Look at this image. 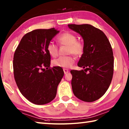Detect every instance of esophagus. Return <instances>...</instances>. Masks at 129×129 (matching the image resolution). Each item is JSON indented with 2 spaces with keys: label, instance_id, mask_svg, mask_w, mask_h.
Returning <instances> with one entry per match:
<instances>
[{
  "label": "esophagus",
  "instance_id": "34e87169",
  "mask_svg": "<svg viewBox=\"0 0 129 129\" xmlns=\"http://www.w3.org/2000/svg\"><path fill=\"white\" fill-rule=\"evenodd\" d=\"M63 71H64V74H67L69 72V71L67 69H63Z\"/></svg>",
  "mask_w": 129,
  "mask_h": 129
}]
</instances>
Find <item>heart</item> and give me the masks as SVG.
I'll list each match as a JSON object with an SVG mask.
<instances>
[{
    "label": "heart",
    "instance_id": "1",
    "mask_svg": "<svg viewBox=\"0 0 129 129\" xmlns=\"http://www.w3.org/2000/svg\"><path fill=\"white\" fill-rule=\"evenodd\" d=\"M57 41L60 45H67V54H73L76 57L81 56L84 51V45L81 41L77 40V36L69 32H64L57 38ZM47 51L51 56L55 57L58 55V47L53 43H49L47 45ZM75 62V58L72 56H61L53 61V64L56 67L63 68H69Z\"/></svg>",
    "mask_w": 129,
    "mask_h": 129
}]
</instances>
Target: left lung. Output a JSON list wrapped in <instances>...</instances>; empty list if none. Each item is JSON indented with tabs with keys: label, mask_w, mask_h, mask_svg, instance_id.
<instances>
[{
	"label": "left lung",
	"mask_w": 129,
	"mask_h": 129,
	"mask_svg": "<svg viewBox=\"0 0 129 129\" xmlns=\"http://www.w3.org/2000/svg\"><path fill=\"white\" fill-rule=\"evenodd\" d=\"M84 40V51L78 66L84 70H72L71 84L74 94L85 102L101 98L112 82L114 57L108 38L101 30L90 24H68Z\"/></svg>",
	"instance_id": "obj_1"
}]
</instances>
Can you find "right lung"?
<instances>
[{"label":"right lung","instance_id":"obj_1","mask_svg":"<svg viewBox=\"0 0 129 129\" xmlns=\"http://www.w3.org/2000/svg\"><path fill=\"white\" fill-rule=\"evenodd\" d=\"M58 32L54 28L32 30L23 37L15 50L13 60L15 81L23 95L34 104L52 101L64 76L62 68H50L51 55L47 49Z\"/></svg>","mask_w":129,"mask_h":129}]
</instances>
